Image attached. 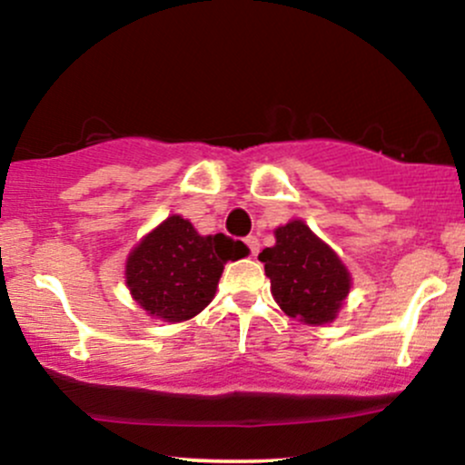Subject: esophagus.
Listing matches in <instances>:
<instances>
[{"label":"esophagus","instance_id":"1","mask_svg":"<svg viewBox=\"0 0 465 465\" xmlns=\"http://www.w3.org/2000/svg\"><path fill=\"white\" fill-rule=\"evenodd\" d=\"M244 244H247V247H249V253L251 255H258V251H260V240L258 238L247 236V238H244Z\"/></svg>","mask_w":465,"mask_h":465}]
</instances>
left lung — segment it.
Here are the masks:
<instances>
[{"label":"left lung","mask_w":465,"mask_h":465,"mask_svg":"<svg viewBox=\"0 0 465 465\" xmlns=\"http://www.w3.org/2000/svg\"><path fill=\"white\" fill-rule=\"evenodd\" d=\"M260 262L282 311L303 323L332 322L350 292L348 269L302 221L277 229L275 247H266Z\"/></svg>","instance_id":"1"}]
</instances>
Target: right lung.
Returning <instances> with one entry per match:
<instances>
[{"label": "right lung", "mask_w": 465, "mask_h": 465, "mask_svg": "<svg viewBox=\"0 0 465 465\" xmlns=\"http://www.w3.org/2000/svg\"><path fill=\"white\" fill-rule=\"evenodd\" d=\"M244 253L240 240L199 236L185 218L170 216L133 249L126 286L151 317L185 322L212 302L227 260Z\"/></svg>", "instance_id": "1"}]
</instances>
